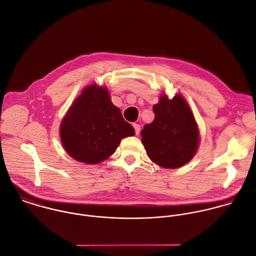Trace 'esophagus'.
<instances>
[{"mask_svg":"<svg viewBox=\"0 0 256 256\" xmlns=\"http://www.w3.org/2000/svg\"><path fill=\"white\" fill-rule=\"evenodd\" d=\"M134 130H136V134L138 136L140 132V126L138 124H134Z\"/></svg>","mask_w":256,"mask_h":256,"instance_id":"obj_1","label":"esophagus"}]
</instances>
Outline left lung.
<instances>
[{
	"label": "left lung",
	"instance_id": "1",
	"mask_svg": "<svg viewBox=\"0 0 256 256\" xmlns=\"http://www.w3.org/2000/svg\"><path fill=\"white\" fill-rule=\"evenodd\" d=\"M154 112V122L142 130L146 154L160 167H182L197 154L200 144L199 126L188 102L179 93L172 99L162 93Z\"/></svg>",
	"mask_w": 256,
	"mask_h": 256
}]
</instances>
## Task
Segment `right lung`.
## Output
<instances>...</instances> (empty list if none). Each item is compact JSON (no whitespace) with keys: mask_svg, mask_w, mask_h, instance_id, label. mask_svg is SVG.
<instances>
[{"mask_svg":"<svg viewBox=\"0 0 256 256\" xmlns=\"http://www.w3.org/2000/svg\"><path fill=\"white\" fill-rule=\"evenodd\" d=\"M59 134L65 152L73 159L97 164L114 154L122 138L134 136V128L112 102L108 88L93 84L72 102Z\"/></svg>","mask_w":256,"mask_h":256,"instance_id":"right-lung-1","label":"right lung"}]
</instances>
